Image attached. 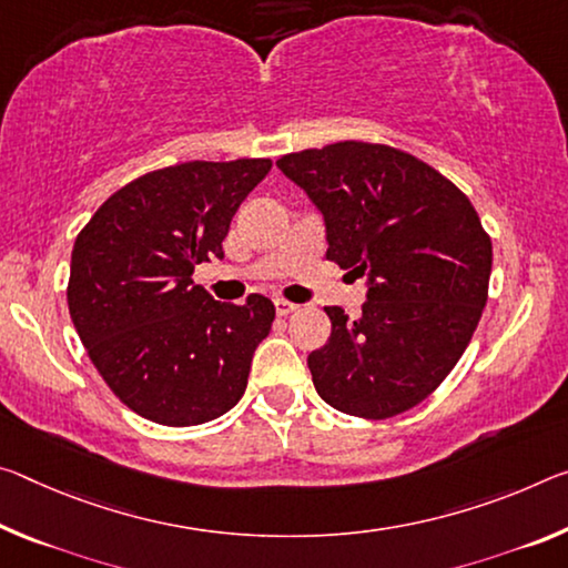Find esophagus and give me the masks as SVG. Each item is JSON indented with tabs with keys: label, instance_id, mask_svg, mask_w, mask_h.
Here are the masks:
<instances>
[{
	"label": "esophagus",
	"instance_id": "1",
	"mask_svg": "<svg viewBox=\"0 0 568 568\" xmlns=\"http://www.w3.org/2000/svg\"><path fill=\"white\" fill-rule=\"evenodd\" d=\"M298 311V305L291 303V301H283V298H275V313L277 316H291V313Z\"/></svg>",
	"mask_w": 568,
	"mask_h": 568
}]
</instances>
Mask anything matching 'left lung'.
Listing matches in <instances>:
<instances>
[{
  "label": "left lung",
  "mask_w": 568,
  "mask_h": 568,
  "mask_svg": "<svg viewBox=\"0 0 568 568\" xmlns=\"http://www.w3.org/2000/svg\"><path fill=\"white\" fill-rule=\"evenodd\" d=\"M326 220V260L366 277L368 301L348 321L328 305L331 336L308 356L321 399L362 419L425 402L478 328L493 242L473 202L407 151L338 141L277 159Z\"/></svg>",
  "instance_id": "1"
}]
</instances>
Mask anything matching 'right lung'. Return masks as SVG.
<instances>
[{
  "instance_id": "1",
  "label": "right lung",
  "mask_w": 568,
  "mask_h": 568,
  "mask_svg": "<svg viewBox=\"0 0 568 568\" xmlns=\"http://www.w3.org/2000/svg\"><path fill=\"white\" fill-rule=\"evenodd\" d=\"M270 169V159H237L149 171L75 237L70 318L108 389L143 419L204 425L245 394L275 305L257 293L245 305L217 303L192 273L224 257L237 206Z\"/></svg>"
}]
</instances>
